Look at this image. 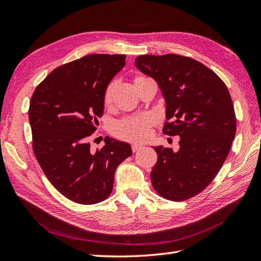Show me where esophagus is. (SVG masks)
I'll use <instances>...</instances> for the list:
<instances>
[{"mask_svg":"<svg viewBox=\"0 0 261 261\" xmlns=\"http://www.w3.org/2000/svg\"><path fill=\"white\" fill-rule=\"evenodd\" d=\"M132 151L133 152H138V151H140L141 150L142 148H143V145L142 144H138V143H135V144H132Z\"/></svg>","mask_w":261,"mask_h":261,"instance_id":"1","label":"esophagus"}]
</instances>
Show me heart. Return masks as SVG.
Returning <instances> with one entry per match:
<instances>
[{
	"instance_id": "1",
	"label": "heart",
	"mask_w": 261,
	"mask_h": 261,
	"mask_svg": "<svg viewBox=\"0 0 261 261\" xmlns=\"http://www.w3.org/2000/svg\"><path fill=\"white\" fill-rule=\"evenodd\" d=\"M143 78L142 76H139L136 80ZM112 89L113 86L109 85L107 87L103 96V102L106 106H108L111 101L112 96ZM153 124V118L149 115H142L137 117H128L122 120L115 125L113 132L119 138L129 140V141H142V140L149 137L151 128Z\"/></svg>"
}]
</instances>
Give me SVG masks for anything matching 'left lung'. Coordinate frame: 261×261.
I'll use <instances>...</instances> for the list:
<instances>
[{
  "mask_svg": "<svg viewBox=\"0 0 261 261\" xmlns=\"http://www.w3.org/2000/svg\"><path fill=\"white\" fill-rule=\"evenodd\" d=\"M136 66L158 83L166 102L163 132L179 136L174 152L155 146L151 182L159 195L182 202L197 195L217 175L236 135V116L225 83L195 59L142 55Z\"/></svg>",
  "mask_w": 261,
  "mask_h": 261,
  "instance_id": "1",
  "label": "left lung"
}]
</instances>
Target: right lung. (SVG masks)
Segmentation results:
<instances>
[{
    "instance_id": "add662e5",
    "label": "right lung",
    "mask_w": 261,
    "mask_h": 261,
    "mask_svg": "<svg viewBox=\"0 0 261 261\" xmlns=\"http://www.w3.org/2000/svg\"><path fill=\"white\" fill-rule=\"evenodd\" d=\"M124 65L125 55H87L57 67L32 96L33 151L53 186L75 203L105 200L118 165L132 154L129 143L109 137L96 152L89 143L107 87Z\"/></svg>"
}]
</instances>
